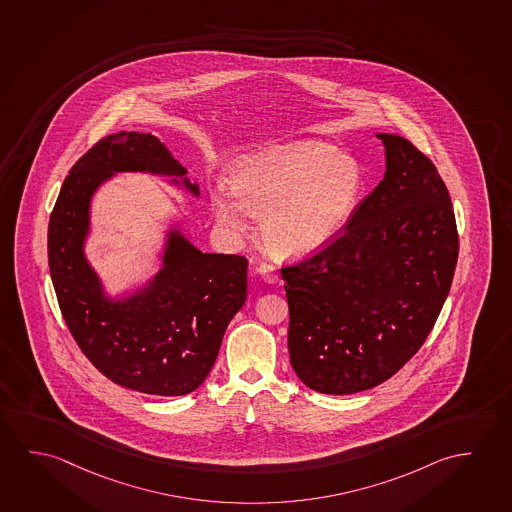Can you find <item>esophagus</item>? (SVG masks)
<instances>
[{
	"label": "esophagus",
	"mask_w": 512,
	"mask_h": 512,
	"mask_svg": "<svg viewBox=\"0 0 512 512\" xmlns=\"http://www.w3.org/2000/svg\"><path fill=\"white\" fill-rule=\"evenodd\" d=\"M258 274H260L261 279L268 284H274L279 281V274H277L276 267H272V265H267V263H261L260 267H258Z\"/></svg>",
	"instance_id": "esophagus-1"
}]
</instances>
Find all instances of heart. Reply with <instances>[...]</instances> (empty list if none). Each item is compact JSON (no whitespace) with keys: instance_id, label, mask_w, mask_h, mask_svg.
Segmentation results:
<instances>
[{"instance_id":"b5f03b06","label":"heart","mask_w":512,"mask_h":512,"mask_svg":"<svg viewBox=\"0 0 512 512\" xmlns=\"http://www.w3.org/2000/svg\"><path fill=\"white\" fill-rule=\"evenodd\" d=\"M211 208L222 228L242 231L244 210L260 217L263 242L279 256H308L340 235L356 211L363 174L320 140L256 147L229 169Z\"/></svg>"}]
</instances>
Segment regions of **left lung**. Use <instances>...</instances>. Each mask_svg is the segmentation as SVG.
Listing matches in <instances>:
<instances>
[{"label":"left lung","instance_id":"obj_1","mask_svg":"<svg viewBox=\"0 0 512 512\" xmlns=\"http://www.w3.org/2000/svg\"><path fill=\"white\" fill-rule=\"evenodd\" d=\"M386 171L345 233L281 270L297 377L325 395L388 381L422 347L447 301L459 254L436 167L406 138L375 133Z\"/></svg>","mask_w":512,"mask_h":512}]
</instances>
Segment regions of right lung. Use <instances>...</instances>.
I'll use <instances>...</instances> for the list:
<instances>
[{
    "label": "right lung",
    "mask_w": 512,
    "mask_h": 512,
    "mask_svg": "<svg viewBox=\"0 0 512 512\" xmlns=\"http://www.w3.org/2000/svg\"><path fill=\"white\" fill-rule=\"evenodd\" d=\"M122 172L160 176L195 199L201 195L155 135L121 131L99 140L65 178L51 213V281L65 324L101 374L147 395H188L210 374L229 322L244 306L247 260L199 251L169 219L155 276L112 295L90 263L87 242L92 199Z\"/></svg>",
    "instance_id": "add662e5"
}]
</instances>
